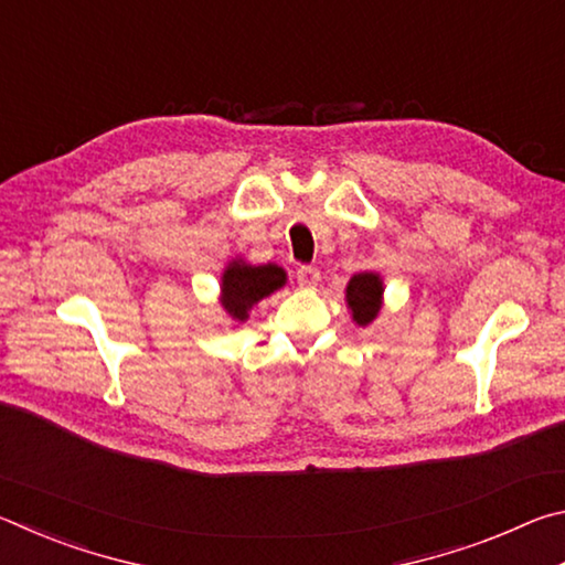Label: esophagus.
<instances>
[{"instance_id": "obj_1", "label": "esophagus", "mask_w": 565, "mask_h": 565, "mask_svg": "<svg viewBox=\"0 0 565 565\" xmlns=\"http://www.w3.org/2000/svg\"><path fill=\"white\" fill-rule=\"evenodd\" d=\"M319 279L321 274L317 266H299V269H296V281H299V286H303V289H313V286L319 284Z\"/></svg>"}]
</instances>
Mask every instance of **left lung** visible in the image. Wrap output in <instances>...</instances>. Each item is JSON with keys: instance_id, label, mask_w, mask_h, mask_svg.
I'll return each instance as SVG.
<instances>
[{"instance_id": "8db88e82", "label": "left lung", "mask_w": 565, "mask_h": 565, "mask_svg": "<svg viewBox=\"0 0 565 565\" xmlns=\"http://www.w3.org/2000/svg\"><path fill=\"white\" fill-rule=\"evenodd\" d=\"M381 299H384V281L379 274L361 271L351 276L347 286V303L359 327H369L379 317Z\"/></svg>"}]
</instances>
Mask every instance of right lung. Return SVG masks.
<instances>
[{
  "label": "right lung",
  "instance_id": "obj_1",
  "mask_svg": "<svg viewBox=\"0 0 565 565\" xmlns=\"http://www.w3.org/2000/svg\"><path fill=\"white\" fill-rule=\"evenodd\" d=\"M286 284V271L276 264L252 266L234 259L222 274V306L234 321H246L248 311L264 296L274 294Z\"/></svg>",
  "mask_w": 565,
  "mask_h": 565
}]
</instances>
